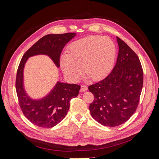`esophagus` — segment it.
<instances>
[{"mask_svg":"<svg viewBox=\"0 0 159 159\" xmlns=\"http://www.w3.org/2000/svg\"><path fill=\"white\" fill-rule=\"evenodd\" d=\"M88 90V87L86 85H82L80 87V91L81 92H84V91H86Z\"/></svg>","mask_w":159,"mask_h":159,"instance_id":"esophagus-1","label":"esophagus"}]
</instances>
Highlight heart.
<instances>
[{"label":"heart","mask_w":159,"mask_h":159,"mask_svg":"<svg viewBox=\"0 0 159 159\" xmlns=\"http://www.w3.org/2000/svg\"><path fill=\"white\" fill-rule=\"evenodd\" d=\"M116 46L107 37L89 36L73 42L69 53H63L60 65L64 75L70 80L77 81L83 67L86 77L93 80H101L113 70L116 57Z\"/></svg>","instance_id":"b5f03b06"}]
</instances>
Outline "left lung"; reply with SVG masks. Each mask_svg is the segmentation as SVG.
Masks as SVG:
<instances>
[{
	"label": "left lung",
	"instance_id": "left-lung-1",
	"mask_svg": "<svg viewBox=\"0 0 159 159\" xmlns=\"http://www.w3.org/2000/svg\"><path fill=\"white\" fill-rule=\"evenodd\" d=\"M116 40L119 49L113 70L88 87L94 95L89 105L91 116L109 127L126 122L135 113L143 86V70L138 56L118 37Z\"/></svg>",
	"mask_w": 159,
	"mask_h": 159
}]
</instances>
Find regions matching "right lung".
<instances>
[{
  "label": "right lung",
  "instance_id": "1",
  "mask_svg": "<svg viewBox=\"0 0 159 159\" xmlns=\"http://www.w3.org/2000/svg\"><path fill=\"white\" fill-rule=\"evenodd\" d=\"M75 35V33L46 35L33 44L24 53L20 61L15 82L19 106L24 116L39 127L52 128L64 119L69 110L71 99L78 96L80 86L58 81L46 97L40 99H32L24 87L25 64L29 57L46 55L52 58L57 68H59L62 49Z\"/></svg>",
  "mask_w": 159,
  "mask_h": 159
}]
</instances>
